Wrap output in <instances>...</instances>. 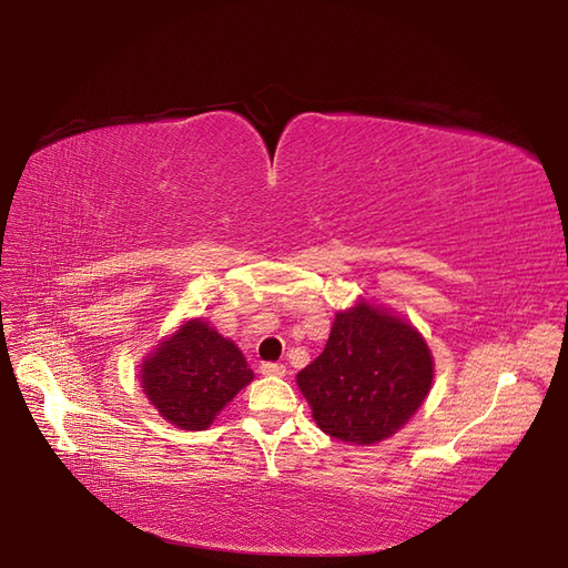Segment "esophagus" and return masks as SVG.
I'll return each instance as SVG.
<instances>
[{"label":"esophagus","mask_w":568,"mask_h":568,"mask_svg":"<svg viewBox=\"0 0 568 568\" xmlns=\"http://www.w3.org/2000/svg\"><path fill=\"white\" fill-rule=\"evenodd\" d=\"M261 374H265V376H284L286 367L280 365V363H263L261 365Z\"/></svg>","instance_id":"1"}]
</instances>
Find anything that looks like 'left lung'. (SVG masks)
Segmentation results:
<instances>
[{"label":"left lung","instance_id":"left-lung-1","mask_svg":"<svg viewBox=\"0 0 568 568\" xmlns=\"http://www.w3.org/2000/svg\"><path fill=\"white\" fill-rule=\"evenodd\" d=\"M432 382L434 357L422 334L365 301L336 313L324 351L296 376L322 432L357 445L403 428Z\"/></svg>","mask_w":568,"mask_h":568}]
</instances>
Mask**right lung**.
Listing matches in <instances>:
<instances>
[{
  "label": "right lung",
  "mask_w": 568,
  "mask_h": 568,
  "mask_svg": "<svg viewBox=\"0 0 568 568\" xmlns=\"http://www.w3.org/2000/svg\"><path fill=\"white\" fill-rule=\"evenodd\" d=\"M140 382L163 419L203 432L253 382V372L234 341L220 336L209 322L189 320L144 359Z\"/></svg>",
  "instance_id": "add662e5"
}]
</instances>
